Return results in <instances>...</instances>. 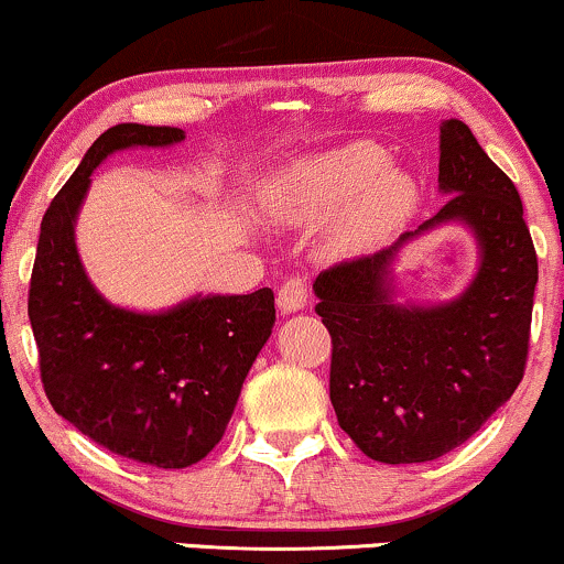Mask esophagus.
Wrapping results in <instances>:
<instances>
[{
  "instance_id": "obj_1",
  "label": "esophagus",
  "mask_w": 564,
  "mask_h": 564,
  "mask_svg": "<svg viewBox=\"0 0 564 564\" xmlns=\"http://www.w3.org/2000/svg\"><path fill=\"white\" fill-rule=\"evenodd\" d=\"M307 278L291 275L281 283V289H278V307H281V313H296V310H302L304 304H307Z\"/></svg>"
}]
</instances>
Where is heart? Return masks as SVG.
Returning a JSON list of instances; mask_svg holds the SVG:
<instances>
[{"instance_id":"heart-1","label":"heart","mask_w":564,"mask_h":564,"mask_svg":"<svg viewBox=\"0 0 564 564\" xmlns=\"http://www.w3.org/2000/svg\"><path fill=\"white\" fill-rule=\"evenodd\" d=\"M348 204L334 219L332 246L358 254L384 241L413 204L405 174L387 170L384 153L371 142H352L307 159L289 170L270 191V209L286 219H313Z\"/></svg>"}]
</instances>
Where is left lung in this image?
<instances>
[{
  "instance_id": "8db88e82",
  "label": "left lung",
  "mask_w": 564,
  "mask_h": 564,
  "mask_svg": "<svg viewBox=\"0 0 564 564\" xmlns=\"http://www.w3.org/2000/svg\"><path fill=\"white\" fill-rule=\"evenodd\" d=\"M437 180L448 200L416 232L464 219L482 249L480 273L456 302L394 304L392 249L336 262L313 286L332 334L336 422L381 464L435 462L458 448L525 377L539 257L520 193L456 119L440 129Z\"/></svg>"
}]
</instances>
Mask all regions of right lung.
I'll list each match as a JSON object with an SVG mask.
<instances>
[{
    "label": "right lung",
    "mask_w": 564,
    "mask_h": 564,
    "mask_svg": "<svg viewBox=\"0 0 564 564\" xmlns=\"http://www.w3.org/2000/svg\"><path fill=\"white\" fill-rule=\"evenodd\" d=\"M183 138L177 127L106 129L44 212L29 286L39 373L55 411L100 448L161 469L191 467L223 440L275 326L270 289L138 315L108 304L84 275L74 219L95 166L121 148Z\"/></svg>",
    "instance_id": "right-lung-1"
}]
</instances>
